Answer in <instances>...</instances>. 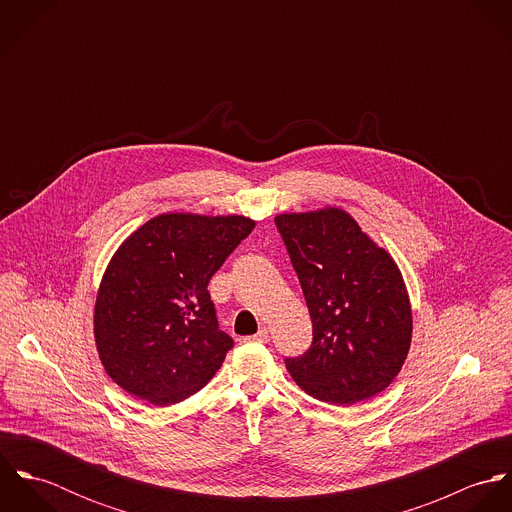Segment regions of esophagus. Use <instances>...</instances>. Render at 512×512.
<instances>
[{"instance_id":"34e87169","label":"esophagus","mask_w":512,"mask_h":512,"mask_svg":"<svg viewBox=\"0 0 512 512\" xmlns=\"http://www.w3.org/2000/svg\"><path fill=\"white\" fill-rule=\"evenodd\" d=\"M244 341H256V343H268L270 341V333H268V329L266 327H262L256 335H252V337H246Z\"/></svg>"}]
</instances>
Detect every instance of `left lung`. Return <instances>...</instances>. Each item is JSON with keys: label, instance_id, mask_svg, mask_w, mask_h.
Returning <instances> with one entry per match:
<instances>
[{"label": "left lung", "instance_id": "obj_1", "mask_svg": "<svg viewBox=\"0 0 512 512\" xmlns=\"http://www.w3.org/2000/svg\"><path fill=\"white\" fill-rule=\"evenodd\" d=\"M276 226L313 323L307 353L286 359L293 380L339 406L382 392L412 343V307L396 262L337 207L284 213Z\"/></svg>", "mask_w": 512, "mask_h": 512}]
</instances>
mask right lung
Segmentation results:
<instances>
[{"label":"right lung","mask_w":512,"mask_h":512,"mask_svg":"<svg viewBox=\"0 0 512 512\" xmlns=\"http://www.w3.org/2000/svg\"><path fill=\"white\" fill-rule=\"evenodd\" d=\"M254 226L238 215L165 213L122 242L94 305L98 357L120 388L171 406L215 376L234 341L207 286Z\"/></svg>","instance_id":"add662e5"}]
</instances>
